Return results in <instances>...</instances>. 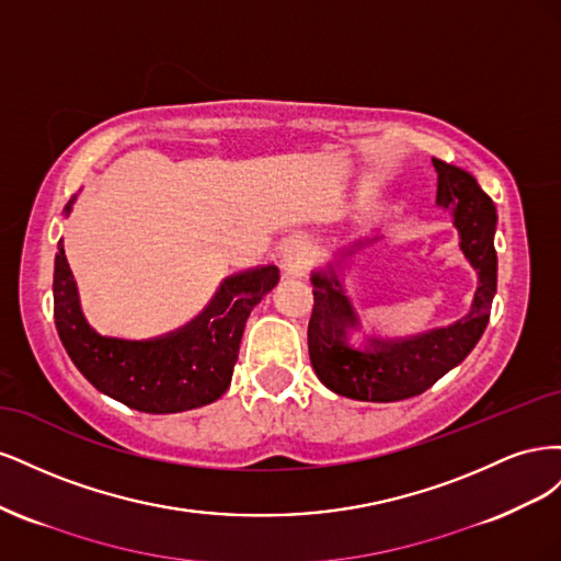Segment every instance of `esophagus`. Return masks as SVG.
<instances>
[{
    "instance_id": "1",
    "label": "esophagus",
    "mask_w": 561,
    "mask_h": 561,
    "mask_svg": "<svg viewBox=\"0 0 561 561\" xmlns=\"http://www.w3.org/2000/svg\"><path fill=\"white\" fill-rule=\"evenodd\" d=\"M278 257H280L283 271H287V274H297V271L307 264L309 245L301 236H287V239H283L278 245Z\"/></svg>"
}]
</instances>
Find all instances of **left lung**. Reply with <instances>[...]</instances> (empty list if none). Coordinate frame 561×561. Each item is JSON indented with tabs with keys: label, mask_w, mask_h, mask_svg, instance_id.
Wrapping results in <instances>:
<instances>
[{
	"label": "left lung",
	"mask_w": 561,
	"mask_h": 561,
	"mask_svg": "<svg viewBox=\"0 0 561 561\" xmlns=\"http://www.w3.org/2000/svg\"><path fill=\"white\" fill-rule=\"evenodd\" d=\"M437 173V206L451 210L461 236V250L478 271V290L470 311L447 328L404 339L369 336L365 348L348 346V330L358 328V316L336 276L339 262L313 271V313L309 320V355L316 377L336 396L363 402H398L428 390L449 369L461 365L480 342L496 295V206L478 180L463 168L433 159ZM371 243V241H369ZM367 245L353 243L342 250L346 260Z\"/></svg>",
	"instance_id": "obj_1"
}]
</instances>
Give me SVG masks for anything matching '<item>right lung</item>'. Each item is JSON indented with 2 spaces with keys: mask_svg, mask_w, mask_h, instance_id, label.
Masks as SVG:
<instances>
[{
  "mask_svg": "<svg viewBox=\"0 0 561 561\" xmlns=\"http://www.w3.org/2000/svg\"><path fill=\"white\" fill-rule=\"evenodd\" d=\"M276 283L274 264L248 268L225 278L208 307L171 334L145 342L100 336L81 313L60 239L54 268L56 330L67 355L100 393L147 414L186 412L227 393L245 320Z\"/></svg>",
  "mask_w": 561,
  "mask_h": 561,
  "instance_id": "obj_1",
  "label": "right lung"
}]
</instances>
